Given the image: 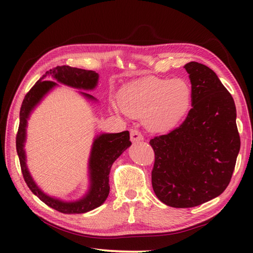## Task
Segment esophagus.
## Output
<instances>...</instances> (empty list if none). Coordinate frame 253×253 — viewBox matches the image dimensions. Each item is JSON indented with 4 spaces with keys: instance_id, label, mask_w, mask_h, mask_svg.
<instances>
[{
    "instance_id": "esophagus-1",
    "label": "esophagus",
    "mask_w": 253,
    "mask_h": 253,
    "mask_svg": "<svg viewBox=\"0 0 253 253\" xmlns=\"http://www.w3.org/2000/svg\"><path fill=\"white\" fill-rule=\"evenodd\" d=\"M130 140L132 142H138V141H142L143 140V136L142 133L139 131L138 129H131L130 130Z\"/></svg>"
}]
</instances>
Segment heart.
I'll return each mask as SVG.
<instances>
[{
    "mask_svg": "<svg viewBox=\"0 0 253 253\" xmlns=\"http://www.w3.org/2000/svg\"><path fill=\"white\" fill-rule=\"evenodd\" d=\"M121 107L112 105V111H124L133 117H143L144 125L154 132L173 130L189 112L192 88L182 78H152L127 84L117 94Z\"/></svg>",
    "mask_w": 253,
    "mask_h": 253,
    "instance_id": "b5f03b06",
    "label": "heart"
}]
</instances>
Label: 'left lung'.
I'll return each instance as SVG.
<instances>
[{
    "instance_id": "1",
    "label": "left lung",
    "mask_w": 253,
    "mask_h": 253,
    "mask_svg": "<svg viewBox=\"0 0 253 253\" xmlns=\"http://www.w3.org/2000/svg\"><path fill=\"white\" fill-rule=\"evenodd\" d=\"M192 88V107L179 127L154 137L152 187L160 201L192 208L226 189L240 149L232 94L211 68L185 65Z\"/></svg>"
}]
</instances>
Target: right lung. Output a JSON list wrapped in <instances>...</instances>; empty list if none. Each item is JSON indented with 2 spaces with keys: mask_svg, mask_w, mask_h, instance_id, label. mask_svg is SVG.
<instances>
[{
  "mask_svg": "<svg viewBox=\"0 0 253 253\" xmlns=\"http://www.w3.org/2000/svg\"><path fill=\"white\" fill-rule=\"evenodd\" d=\"M47 76H51L56 82L67 84L69 87L84 90L94 89L99 79V75L93 71H85V69L75 68L66 65L56 66L47 71L35 84L34 87L28 91L20 107L19 127L17 136H16V149H17L21 173H23L24 179L27 186L29 187V189L46 206L65 214H80L89 212L91 210L100 207L109 196V175L112 164L128 147H130L131 142L129 140V131L126 130L118 133H102V135L94 139L89 160L90 189L83 199L74 202H65L45 195L36 185V182L30 176L28 169H27L24 143L26 140L27 120H28L31 111L35 109V106L39 103L42 98L52 88L57 85V83L53 82V80H47ZM80 93L89 100H95V98L88 93Z\"/></svg>",
  "mask_w": 253,
  "mask_h": 253,
  "instance_id": "obj_1",
  "label": "right lung"
}]
</instances>
